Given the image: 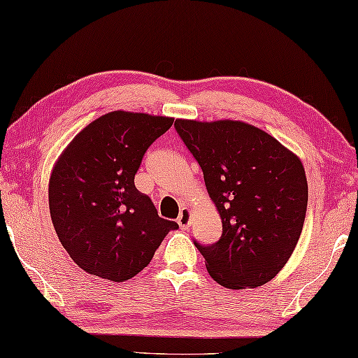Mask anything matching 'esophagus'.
Returning <instances> with one entry per match:
<instances>
[{"label":"esophagus","mask_w":358,"mask_h":358,"mask_svg":"<svg viewBox=\"0 0 358 358\" xmlns=\"http://www.w3.org/2000/svg\"><path fill=\"white\" fill-rule=\"evenodd\" d=\"M189 222H191V211H189L187 208H183V209H181V211H180L177 223H178L181 229H187Z\"/></svg>","instance_id":"34e87169"}]
</instances>
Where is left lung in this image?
I'll return each mask as SVG.
<instances>
[{
    "mask_svg": "<svg viewBox=\"0 0 358 358\" xmlns=\"http://www.w3.org/2000/svg\"><path fill=\"white\" fill-rule=\"evenodd\" d=\"M181 141L201 167L222 219L220 239H194L215 282L255 289L289 261L304 227L307 180L296 155L253 125L239 121H175Z\"/></svg>",
    "mask_w": 358,
    "mask_h": 358,
    "instance_id": "left-lung-1",
    "label": "left lung"
}]
</instances>
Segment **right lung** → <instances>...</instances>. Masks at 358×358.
I'll list each match as a JSON object with an SVG mask.
<instances>
[{
    "label": "right lung",
    "mask_w": 358,
    "mask_h": 358,
    "mask_svg": "<svg viewBox=\"0 0 358 358\" xmlns=\"http://www.w3.org/2000/svg\"><path fill=\"white\" fill-rule=\"evenodd\" d=\"M172 124V117L111 111L83 129L55 164L49 180L55 233L90 275L127 281L178 228L135 187L144 153Z\"/></svg>",
    "instance_id": "right-lung-1"
}]
</instances>
